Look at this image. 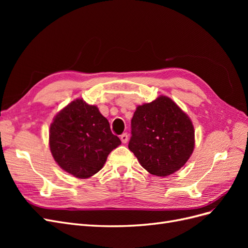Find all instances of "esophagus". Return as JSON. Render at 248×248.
I'll return each instance as SVG.
<instances>
[{"label":"esophagus","mask_w":248,"mask_h":248,"mask_svg":"<svg viewBox=\"0 0 248 248\" xmlns=\"http://www.w3.org/2000/svg\"><path fill=\"white\" fill-rule=\"evenodd\" d=\"M120 139H121L123 144H126V142L128 141V139H129V138H128V134H127V133H123L122 136H121V138H120Z\"/></svg>","instance_id":"obj_1"}]
</instances>
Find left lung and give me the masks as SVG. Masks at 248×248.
<instances>
[{
    "label": "left lung",
    "mask_w": 248,
    "mask_h": 248,
    "mask_svg": "<svg viewBox=\"0 0 248 248\" xmlns=\"http://www.w3.org/2000/svg\"><path fill=\"white\" fill-rule=\"evenodd\" d=\"M128 148L150 174L167 177L181 169L192 154L193 125L174 101L159 96L134 111Z\"/></svg>",
    "instance_id": "left-lung-1"
}]
</instances>
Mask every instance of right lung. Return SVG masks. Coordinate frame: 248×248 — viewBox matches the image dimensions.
I'll list each match as a JSON object with an SVG mask.
<instances>
[{
  "label": "right lung",
  "mask_w": 248,
  "mask_h": 248,
  "mask_svg": "<svg viewBox=\"0 0 248 248\" xmlns=\"http://www.w3.org/2000/svg\"><path fill=\"white\" fill-rule=\"evenodd\" d=\"M121 145L95 106L82 99L69 103L50 124L49 148L56 162L79 179L98 172L108 154Z\"/></svg>",
  "instance_id": "add662e5"
}]
</instances>
